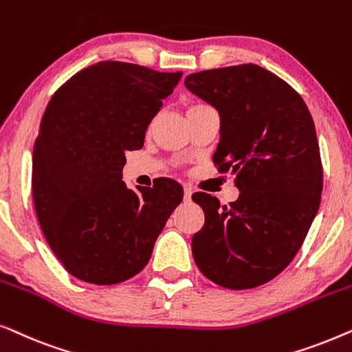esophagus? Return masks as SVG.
I'll return each instance as SVG.
<instances>
[{
    "instance_id": "34e87169",
    "label": "esophagus",
    "mask_w": 352,
    "mask_h": 352,
    "mask_svg": "<svg viewBox=\"0 0 352 352\" xmlns=\"http://www.w3.org/2000/svg\"><path fill=\"white\" fill-rule=\"evenodd\" d=\"M192 199V189L190 187H184V201H189Z\"/></svg>"
}]
</instances>
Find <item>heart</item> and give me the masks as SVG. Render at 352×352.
I'll return each mask as SVG.
<instances>
[{"label":"heart","mask_w":352,"mask_h":352,"mask_svg":"<svg viewBox=\"0 0 352 352\" xmlns=\"http://www.w3.org/2000/svg\"><path fill=\"white\" fill-rule=\"evenodd\" d=\"M194 107H201V104H197V105H192L190 109H194Z\"/></svg>","instance_id":"1"}]
</instances>
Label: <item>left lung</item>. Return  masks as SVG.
I'll return each instance as SVG.
<instances>
[{"label":"left lung","instance_id":"1","mask_svg":"<svg viewBox=\"0 0 352 352\" xmlns=\"http://www.w3.org/2000/svg\"><path fill=\"white\" fill-rule=\"evenodd\" d=\"M186 88L218 110L213 162L235 175L239 199L221 206L197 192L205 224L192 237L211 282L247 290L278 276L305 242L320 205L322 162L305 100L272 72L242 64L187 75Z\"/></svg>","mask_w":352,"mask_h":352}]
</instances>
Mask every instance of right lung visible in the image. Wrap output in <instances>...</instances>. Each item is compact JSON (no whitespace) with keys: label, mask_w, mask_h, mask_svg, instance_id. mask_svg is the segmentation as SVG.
Returning <instances> with one entry per match:
<instances>
[{"label":"right lung","mask_w":352,"mask_h":352,"mask_svg":"<svg viewBox=\"0 0 352 352\" xmlns=\"http://www.w3.org/2000/svg\"><path fill=\"white\" fill-rule=\"evenodd\" d=\"M181 76L102 60L47 104L33 147V204L51 250L80 280L113 285L141 272L181 204L184 192L170 177L138 192L122 181L126 152L142 148Z\"/></svg>","instance_id":"right-lung-1"}]
</instances>
